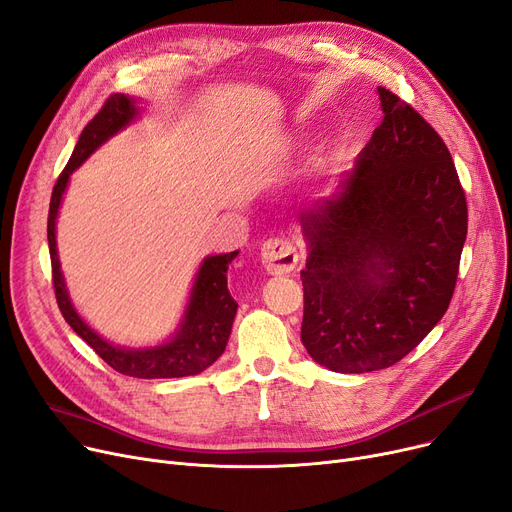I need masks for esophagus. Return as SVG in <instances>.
<instances>
[{"label":"esophagus","instance_id":"esophagus-1","mask_svg":"<svg viewBox=\"0 0 512 512\" xmlns=\"http://www.w3.org/2000/svg\"><path fill=\"white\" fill-rule=\"evenodd\" d=\"M260 258H262L264 269H267L271 275L292 273L300 260L294 245L288 239H281V237L264 241L260 248Z\"/></svg>","mask_w":512,"mask_h":512}]
</instances>
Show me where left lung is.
I'll return each instance as SVG.
<instances>
[{"instance_id":"left-lung-1","label":"left lung","mask_w":512,"mask_h":512,"mask_svg":"<svg viewBox=\"0 0 512 512\" xmlns=\"http://www.w3.org/2000/svg\"><path fill=\"white\" fill-rule=\"evenodd\" d=\"M378 94L384 119L353 172L300 212L309 243L300 338L342 374L395 365L441 321L468 229L443 138L397 94Z\"/></svg>"}]
</instances>
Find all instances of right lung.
Listing matches in <instances>:
<instances>
[{"mask_svg": "<svg viewBox=\"0 0 512 512\" xmlns=\"http://www.w3.org/2000/svg\"><path fill=\"white\" fill-rule=\"evenodd\" d=\"M136 115L138 109L134 98L124 94H113L111 98H107L102 109L88 121V126L81 132L69 163L56 180L48 212V245L52 260L54 294L58 309L63 313L65 321L73 327V332L79 338H84L96 351V355L102 361H107L115 372L134 378L193 376L210 367L224 353V349H227L231 325L237 313V302L233 300L227 288V271L237 252L210 256L203 260L193 285L185 319H182L176 336L166 344L151 346V349H121V346L109 344L96 332H92L88 323L73 309L65 288L63 273H60L54 227L69 176L102 145V142L111 138L121 128H126Z\"/></svg>", "mask_w": 512, "mask_h": 512, "instance_id": "1", "label": "right lung"}]
</instances>
